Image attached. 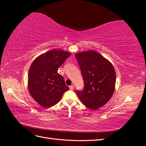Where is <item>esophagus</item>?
<instances>
[{
    "instance_id": "34e87169",
    "label": "esophagus",
    "mask_w": 146,
    "mask_h": 146,
    "mask_svg": "<svg viewBox=\"0 0 146 146\" xmlns=\"http://www.w3.org/2000/svg\"><path fill=\"white\" fill-rule=\"evenodd\" d=\"M70 89L71 90H73L74 89V85H71L70 86Z\"/></svg>"
}]
</instances>
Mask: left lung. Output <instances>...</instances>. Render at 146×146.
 I'll return each instance as SVG.
<instances>
[{"label":"left lung","instance_id":"1","mask_svg":"<svg viewBox=\"0 0 146 146\" xmlns=\"http://www.w3.org/2000/svg\"><path fill=\"white\" fill-rule=\"evenodd\" d=\"M75 56L85 83L84 89L76 91V94L86 107L97 110L112 97L116 82L115 71L109 61L95 51L78 52Z\"/></svg>","mask_w":146,"mask_h":146}]
</instances>
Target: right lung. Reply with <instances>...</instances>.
Returning a JSON list of instances; mask_svg holds the SVG:
<instances>
[{
	"label": "right lung",
	"instance_id": "right-lung-1",
	"mask_svg": "<svg viewBox=\"0 0 146 146\" xmlns=\"http://www.w3.org/2000/svg\"><path fill=\"white\" fill-rule=\"evenodd\" d=\"M71 52L61 49L49 50L37 57L28 73V90L37 103L44 108L54 106L69 90L58 70Z\"/></svg>",
	"mask_w": 146,
	"mask_h": 146
}]
</instances>
